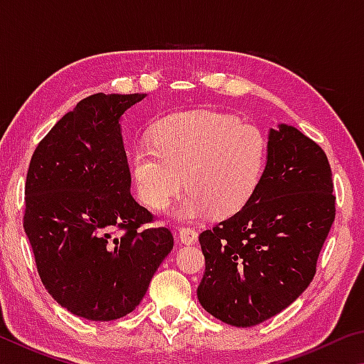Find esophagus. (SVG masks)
<instances>
[{
    "instance_id": "obj_1",
    "label": "esophagus",
    "mask_w": 364,
    "mask_h": 364,
    "mask_svg": "<svg viewBox=\"0 0 364 364\" xmlns=\"http://www.w3.org/2000/svg\"><path fill=\"white\" fill-rule=\"evenodd\" d=\"M178 237H180V241L183 244H196L197 242V232L194 230H191V228H180L178 230Z\"/></svg>"
}]
</instances>
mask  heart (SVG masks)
Segmentation results:
<instances>
[{
	"label": "heart",
	"mask_w": 364,
	"mask_h": 364,
	"mask_svg": "<svg viewBox=\"0 0 364 364\" xmlns=\"http://www.w3.org/2000/svg\"><path fill=\"white\" fill-rule=\"evenodd\" d=\"M152 139L132 152L134 188L141 202L159 210L184 184L189 193L176 205L183 220L237 212L254 196L267 162L260 128L213 110L170 115Z\"/></svg>",
	"instance_id": "b5f03b06"
}]
</instances>
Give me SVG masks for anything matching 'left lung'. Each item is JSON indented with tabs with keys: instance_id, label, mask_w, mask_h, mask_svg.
<instances>
[{
	"instance_id": "left-lung-1",
	"label": "left lung",
	"mask_w": 364,
	"mask_h": 364,
	"mask_svg": "<svg viewBox=\"0 0 364 364\" xmlns=\"http://www.w3.org/2000/svg\"><path fill=\"white\" fill-rule=\"evenodd\" d=\"M267 152L247 204L199 236L205 273L197 299L236 328L267 321L300 297L336 218L332 171L315 141L279 123Z\"/></svg>"
}]
</instances>
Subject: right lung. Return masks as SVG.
<instances>
[{
  "instance_id": "1",
  "label": "right lung",
  "mask_w": 364,
  "mask_h": 364,
  "mask_svg": "<svg viewBox=\"0 0 364 364\" xmlns=\"http://www.w3.org/2000/svg\"><path fill=\"white\" fill-rule=\"evenodd\" d=\"M146 95L85 97L51 128L30 160L23 230L43 286L90 321L132 313L173 249L167 228L130 193L120 119Z\"/></svg>"
}]
</instances>
